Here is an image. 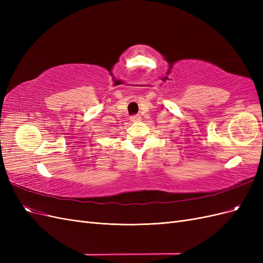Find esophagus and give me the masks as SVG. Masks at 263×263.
Returning a JSON list of instances; mask_svg holds the SVG:
<instances>
[{
	"label": "esophagus",
	"mask_w": 263,
	"mask_h": 263,
	"mask_svg": "<svg viewBox=\"0 0 263 263\" xmlns=\"http://www.w3.org/2000/svg\"><path fill=\"white\" fill-rule=\"evenodd\" d=\"M140 119H141V117H140L139 115H133V116H130V121H132V122H134V123L139 122Z\"/></svg>",
	"instance_id": "esophagus-1"
}]
</instances>
